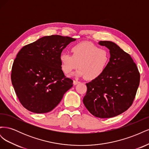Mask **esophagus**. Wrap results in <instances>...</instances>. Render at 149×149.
I'll use <instances>...</instances> for the list:
<instances>
[{
  "label": "esophagus",
  "mask_w": 149,
  "mask_h": 149,
  "mask_svg": "<svg viewBox=\"0 0 149 149\" xmlns=\"http://www.w3.org/2000/svg\"><path fill=\"white\" fill-rule=\"evenodd\" d=\"M79 83V81H78V80H74L73 81L74 85H76L77 84H78Z\"/></svg>",
  "instance_id": "obj_1"
}]
</instances>
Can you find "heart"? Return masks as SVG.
Masks as SVG:
<instances>
[{"label":"heart","mask_w":149,"mask_h":149,"mask_svg":"<svg viewBox=\"0 0 149 149\" xmlns=\"http://www.w3.org/2000/svg\"><path fill=\"white\" fill-rule=\"evenodd\" d=\"M72 55L62 53L60 61L63 71L69 74L77 68L76 74L88 80L98 78L104 72L110 60L109 53L105 48H100L90 42H81L71 48Z\"/></svg>","instance_id":"b5f03b06"}]
</instances>
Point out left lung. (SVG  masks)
Returning a JSON list of instances; mask_svg holds the SVG:
<instances>
[{
    "label": "left lung",
    "mask_w": 149,
    "mask_h": 149,
    "mask_svg": "<svg viewBox=\"0 0 149 149\" xmlns=\"http://www.w3.org/2000/svg\"><path fill=\"white\" fill-rule=\"evenodd\" d=\"M99 44L110 50V61L98 78L86 83L83 103L93 116L110 118L132 106L140 83V73L129 54L109 41Z\"/></svg>",
    "instance_id": "1"
}]
</instances>
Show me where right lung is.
Masks as SVG:
<instances>
[{
  "instance_id": "right-lung-1",
  "label": "right lung",
  "mask_w": 149,
  "mask_h": 149,
  "mask_svg": "<svg viewBox=\"0 0 149 149\" xmlns=\"http://www.w3.org/2000/svg\"><path fill=\"white\" fill-rule=\"evenodd\" d=\"M76 39L61 35L43 37L24 46L13 61L11 81L21 104L34 113L53 110L73 80L61 70L60 55Z\"/></svg>"
}]
</instances>
